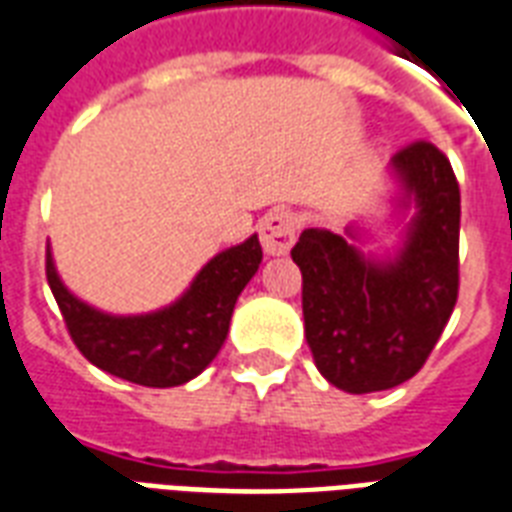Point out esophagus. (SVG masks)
I'll list each match as a JSON object with an SVG mask.
<instances>
[{"label": "esophagus", "mask_w": 512, "mask_h": 512, "mask_svg": "<svg viewBox=\"0 0 512 512\" xmlns=\"http://www.w3.org/2000/svg\"><path fill=\"white\" fill-rule=\"evenodd\" d=\"M295 230H298V222L290 212L273 209L265 214L260 220V244L265 255H287L295 244Z\"/></svg>", "instance_id": "obj_1"}]
</instances>
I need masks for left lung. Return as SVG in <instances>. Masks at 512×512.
<instances>
[{
    "mask_svg": "<svg viewBox=\"0 0 512 512\" xmlns=\"http://www.w3.org/2000/svg\"><path fill=\"white\" fill-rule=\"evenodd\" d=\"M403 204H416L395 260H370L330 230L308 228L292 247L303 273V322L319 373L365 395L413 378L435 349L459 295V182L432 142L392 158ZM351 236V233H349Z\"/></svg>",
    "mask_w": 512,
    "mask_h": 512,
    "instance_id": "left-lung-1",
    "label": "left lung"
}]
</instances>
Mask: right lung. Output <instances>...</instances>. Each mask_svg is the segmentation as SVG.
<instances>
[{"instance_id":"add662e5","label":"right lung","mask_w":512,"mask_h":512,"mask_svg":"<svg viewBox=\"0 0 512 512\" xmlns=\"http://www.w3.org/2000/svg\"><path fill=\"white\" fill-rule=\"evenodd\" d=\"M260 260V241L249 236L239 247L212 257L177 303L142 317H112L74 298L58 279L50 249L45 273L66 330L85 360L131 384L166 389L195 378L217 357L236 300Z\"/></svg>"}]
</instances>
